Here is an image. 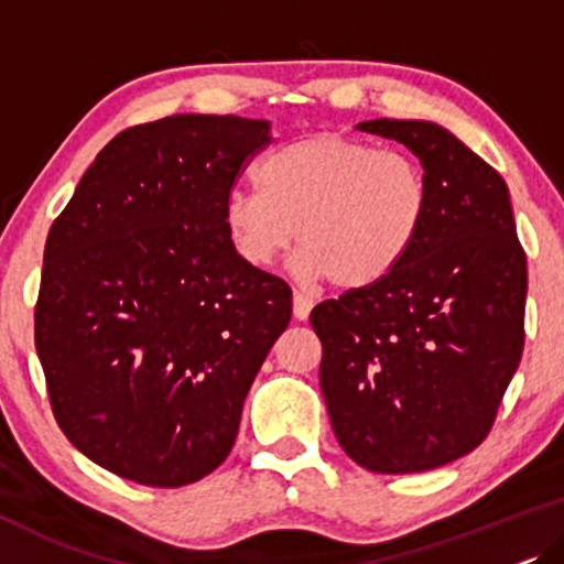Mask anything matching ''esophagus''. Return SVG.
<instances>
[{
	"label": "esophagus",
	"mask_w": 564,
	"mask_h": 564,
	"mask_svg": "<svg viewBox=\"0 0 564 564\" xmlns=\"http://www.w3.org/2000/svg\"><path fill=\"white\" fill-rule=\"evenodd\" d=\"M314 308V301L306 296V293H293V316H296L299 322H306L308 314H312Z\"/></svg>",
	"instance_id": "esophagus-1"
}]
</instances>
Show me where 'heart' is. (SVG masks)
I'll return each mask as SVG.
<instances>
[{
	"instance_id": "obj_1",
	"label": "heart",
	"mask_w": 564,
	"mask_h": 564,
	"mask_svg": "<svg viewBox=\"0 0 564 564\" xmlns=\"http://www.w3.org/2000/svg\"><path fill=\"white\" fill-rule=\"evenodd\" d=\"M260 186H235L221 206L229 245L252 268H271L304 245L299 273L360 291L399 268L430 217V178L416 158L337 132L275 148Z\"/></svg>"
}]
</instances>
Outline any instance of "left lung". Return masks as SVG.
Listing matches in <instances>:
<instances>
[{
  "mask_svg": "<svg viewBox=\"0 0 564 564\" xmlns=\"http://www.w3.org/2000/svg\"><path fill=\"white\" fill-rule=\"evenodd\" d=\"M430 178L414 250L370 289L314 306L337 442L365 470L424 473L488 437L519 368L527 256L498 171L442 124L370 120Z\"/></svg>",
  "mask_w": 564,
  "mask_h": 564,
  "instance_id": "left-lung-1",
  "label": "left lung"
}]
</instances>
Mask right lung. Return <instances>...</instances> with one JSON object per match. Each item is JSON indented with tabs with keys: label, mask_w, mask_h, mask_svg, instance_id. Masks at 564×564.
Here are the masks:
<instances>
[{
	"label": "right lung",
	"mask_w": 564,
	"mask_h": 564,
	"mask_svg": "<svg viewBox=\"0 0 564 564\" xmlns=\"http://www.w3.org/2000/svg\"><path fill=\"white\" fill-rule=\"evenodd\" d=\"M271 122L173 115L107 142L47 232L35 347L55 422L105 470L178 488L225 463L291 322L221 206Z\"/></svg>",
	"instance_id": "obj_1"
}]
</instances>
